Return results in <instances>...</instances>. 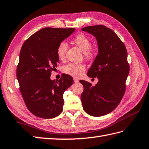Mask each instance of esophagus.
<instances>
[{
  "mask_svg": "<svg viewBox=\"0 0 149 149\" xmlns=\"http://www.w3.org/2000/svg\"><path fill=\"white\" fill-rule=\"evenodd\" d=\"M79 81V80L78 78H74V83H78V82Z\"/></svg>",
  "mask_w": 149,
  "mask_h": 149,
  "instance_id": "34e87169",
  "label": "esophagus"
}]
</instances>
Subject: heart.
<instances>
[{
    "instance_id": "b5f03b06",
    "label": "heart",
    "mask_w": 149,
    "mask_h": 149,
    "mask_svg": "<svg viewBox=\"0 0 149 149\" xmlns=\"http://www.w3.org/2000/svg\"><path fill=\"white\" fill-rule=\"evenodd\" d=\"M72 42L74 45L83 52L84 57L86 58H91L93 55V49L91 47V41L87 36L82 34L77 35L73 39ZM68 44L64 41H62L58 44L57 48V54L60 59H64L68 49ZM85 69V66L82 64L69 63L63 68V71L65 73L72 77H78L82 74Z\"/></svg>"
}]
</instances>
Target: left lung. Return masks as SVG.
<instances>
[{
    "mask_svg": "<svg viewBox=\"0 0 149 149\" xmlns=\"http://www.w3.org/2000/svg\"><path fill=\"white\" fill-rule=\"evenodd\" d=\"M81 30L96 38L98 55L87 76L99 80L95 86L85 80L80 81L84 88L81 103L86 113L100 117L113 111L123 97L130 72L127 52L118 36L106 26H88Z\"/></svg>",
    "mask_w": 149,
    "mask_h": 149,
    "instance_id": "8db88e82",
    "label": "left lung"
}]
</instances>
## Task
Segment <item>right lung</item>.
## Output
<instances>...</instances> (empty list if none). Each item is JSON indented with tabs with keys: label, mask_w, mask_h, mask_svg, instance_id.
Listing matches in <instances>:
<instances>
[{
	"label": "right lung",
	"mask_w": 149,
	"mask_h": 149,
	"mask_svg": "<svg viewBox=\"0 0 149 149\" xmlns=\"http://www.w3.org/2000/svg\"><path fill=\"white\" fill-rule=\"evenodd\" d=\"M74 31V28H43L22 45L16 77L25 103L36 117L52 118L63 110V94L73 84V79L62 74L55 81L50 76L59 62L57 54L58 44Z\"/></svg>",
	"instance_id": "right-lung-1"
}]
</instances>
